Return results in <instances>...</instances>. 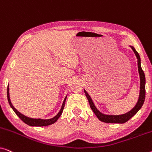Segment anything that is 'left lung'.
<instances>
[{"label":"left lung","mask_w":152,"mask_h":152,"mask_svg":"<svg viewBox=\"0 0 152 152\" xmlns=\"http://www.w3.org/2000/svg\"><path fill=\"white\" fill-rule=\"evenodd\" d=\"M133 50H134V53L136 54L137 59H138V71L139 74H140V96H139V99L138 102H137L136 105L135 106V107L132 110H131L129 112L126 113L123 115H104V114L101 113L98 110H97L93 104L92 99H91L90 96H89L88 93H86V91L84 90V93L86 94V96L88 99L89 104L91 109L93 110V111L94 112V113L96 115L97 118L100 120V121L103 122H106V123H124V122H127L128 120H129L134 115H136V113L138 112L139 110L140 109V108L142 107L143 105V103L145 102V73L143 72V70L141 68L140 65V58L139 56L138 52L136 50V49L134 47H132Z\"/></svg>","instance_id":"1"}]
</instances>
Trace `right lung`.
I'll return each instance as SVG.
<instances>
[{"instance_id":"right-lung-1","label":"right lung","mask_w":152,"mask_h":152,"mask_svg":"<svg viewBox=\"0 0 152 152\" xmlns=\"http://www.w3.org/2000/svg\"><path fill=\"white\" fill-rule=\"evenodd\" d=\"M7 99L8 102H9V104L10 105V107H12V109L14 110V111L15 112V113L17 115L20 120H22L23 122H25V123L28 124L30 126H48L50 125V124H52L57 121L60 116H61L62 112H63L64 106H65V102L66 99V97L64 99L63 104H62L61 109L60 110V111L59 112V113L57 114L55 117H54L53 118H51V119L49 120H41V119H33V118H30L28 117H26L24 115H23L20 113H19L17 110H16L15 108L13 107V105L12 104L11 101H10V94H9V86H7Z\"/></svg>"}]
</instances>
